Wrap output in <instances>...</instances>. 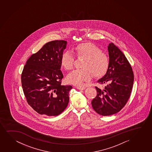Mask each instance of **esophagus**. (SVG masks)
Segmentation results:
<instances>
[{"label":"esophagus","mask_w":152,"mask_h":152,"mask_svg":"<svg viewBox=\"0 0 152 152\" xmlns=\"http://www.w3.org/2000/svg\"><path fill=\"white\" fill-rule=\"evenodd\" d=\"M76 88L77 89H78V90H84L86 89V87H78V86H77V87H76Z\"/></svg>","instance_id":"esophagus-1"}]
</instances>
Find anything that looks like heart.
<instances>
[{
    "instance_id": "obj_1",
    "label": "heart",
    "mask_w": 152,
    "mask_h": 152,
    "mask_svg": "<svg viewBox=\"0 0 152 152\" xmlns=\"http://www.w3.org/2000/svg\"><path fill=\"white\" fill-rule=\"evenodd\" d=\"M73 51L78 58H85L82 63L83 69H76L67 75V82L72 85L81 86L88 81L94 75L101 77L108 69L110 60L101 48L91 43H83L76 46ZM75 56L70 51H65L61 56V63L66 70L73 69Z\"/></svg>"
}]
</instances>
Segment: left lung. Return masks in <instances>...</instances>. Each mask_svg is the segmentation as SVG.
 <instances>
[{
	"mask_svg": "<svg viewBox=\"0 0 152 152\" xmlns=\"http://www.w3.org/2000/svg\"><path fill=\"white\" fill-rule=\"evenodd\" d=\"M110 64L97 83H107L103 90L95 87L97 95L91 104L98 114L108 116L118 113L130 97L134 83L132 67L124 53L113 43L108 46Z\"/></svg>",
	"mask_w": 152,
	"mask_h": 152,
	"instance_id": "left-lung-1",
	"label": "left lung"
}]
</instances>
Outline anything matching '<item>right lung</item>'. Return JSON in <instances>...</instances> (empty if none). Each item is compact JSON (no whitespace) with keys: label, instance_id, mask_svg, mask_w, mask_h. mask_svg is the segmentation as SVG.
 Masks as SVG:
<instances>
[{"label":"right lung","instance_id":"right-lung-1","mask_svg":"<svg viewBox=\"0 0 152 152\" xmlns=\"http://www.w3.org/2000/svg\"><path fill=\"white\" fill-rule=\"evenodd\" d=\"M66 44L64 40L45 44L30 57L22 72V87L28 104L42 115H58L69 104L72 86L61 85L63 75L60 70Z\"/></svg>","mask_w":152,"mask_h":152}]
</instances>
